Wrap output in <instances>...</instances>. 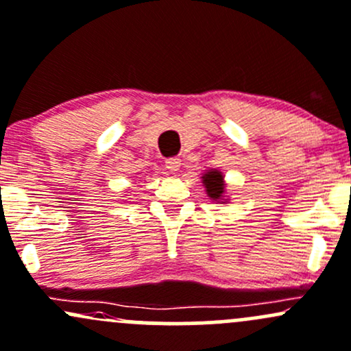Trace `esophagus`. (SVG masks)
<instances>
[{"label": "esophagus", "instance_id": "1", "mask_svg": "<svg viewBox=\"0 0 351 351\" xmlns=\"http://www.w3.org/2000/svg\"><path fill=\"white\" fill-rule=\"evenodd\" d=\"M180 167H182V160L180 158H169V160H167V168L171 173L178 171Z\"/></svg>", "mask_w": 351, "mask_h": 351}]
</instances>
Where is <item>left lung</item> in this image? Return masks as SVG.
<instances>
[{
	"instance_id": "1",
	"label": "left lung",
	"mask_w": 351,
	"mask_h": 351,
	"mask_svg": "<svg viewBox=\"0 0 351 351\" xmlns=\"http://www.w3.org/2000/svg\"><path fill=\"white\" fill-rule=\"evenodd\" d=\"M202 183L205 186L208 198L218 203H228V196H226V183L225 175L219 169H208L202 175Z\"/></svg>"
}]
</instances>
